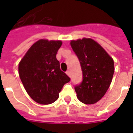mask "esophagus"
<instances>
[{
	"mask_svg": "<svg viewBox=\"0 0 133 133\" xmlns=\"http://www.w3.org/2000/svg\"><path fill=\"white\" fill-rule=\"evenodd\" d=\"M66 74L68 75V76H70V70H67Z\"/></svg>",
	"mask_w": 133,
	"mask_h": 133,
	"instance_id": "obj_1",
	"label": "esophagus"
}]
</instances>
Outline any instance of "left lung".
Instances as JSON below:
<instances>
[{
  "label": "left lung",
  "instance_id": "1",
  "mask_svg": "<svg viewBox=\"0 0 133 133\" xmlns=\"http://www.w3.org/2000/svg\"><path fill=\"white\" fill-rule=\"evenodd\" d=\"M70 45L83 71V81L75 87L77 98L85 104H94L110 87L114 74V61L100 45L90 38L71 41Z\"/></svg>",
  "mask_w": 133,
  "mask_h": 133
}]
</instances>
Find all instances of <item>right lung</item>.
<instances>
[{"mask_svg":"<svg viewBox=\"0 0 133 133\" xmlns=\"http://www.w3.org/2000/svg\"><path fill=\"white\" fill-rule=\"evenodd\" d=\"M61 41L41 39L33 44L18 65L19 76L34 101L48 105L58 100L59 92L70 79L60 68L56 54Z\"/></svg>","mask_w":133,"mask_h":133,"instance_id":"add662e5","label":"right lung"}]
</instances>
